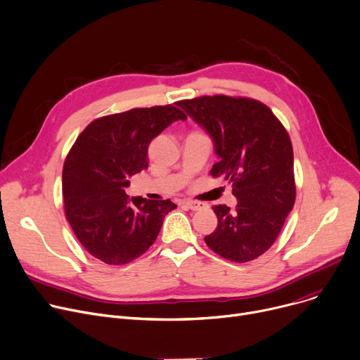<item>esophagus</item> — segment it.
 I'll use <instances>...</instances> for the list:
<instances>
[{"label":"esophagus","instance_id":"esophagus-1","mask_svg":"<svg viewBox=\"0 0 360 360\" xmlns=\"http://www.w3.org/2000/svg\"><path fill=\"white\" fill-rule=\"evenodd\" d=\"M181 204L185 205V207H188L189 210H194V211L201 210V208L204 207V204H201V202H198V201H193V200H184V201H181Z\"/></svg>","mask_w":360,"mask_h":360}]
</instances>
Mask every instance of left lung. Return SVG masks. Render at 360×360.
<instances>
[{"instance_id": "left-lung-1", "label": "left lung", "mask_w": 360, "mask_h": 360, "mask_svg": "<svg viewBox=\"0 0 360 360\" xmlns=\"http://www.w3.org/2000/svg\"><path fill=\"white\" fill-rule=\"evenodd\" d=\"M214 140L220 160L212 178L233 185L237 205H214L219 224L205 236L221 257L245 263L276 240L295 202L294 152L288 131L263 103L246 97L205 95L178 103Z\"/></svg>"}]
</instances>
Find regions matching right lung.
I'll list each match as a JSON object with an SVG mask.
<instances>
[{"instance_id":"add662e5","label":"right lung","mask_w":360,"mask_h":360,"mask_svg":"<svg viewBox=\"0 0 360 360\" xmlns=\"http://www.w3.org/2000/svg\"><path fill=\"white\" fill-rule=\"evenodd\" d=\"M178 105V103H175ZM176 120L174 104L95 118L70 148L62 172L65 215L79 243L107 265H126L156 240L171 200H129V178L148 167V148Z\"/></svg>"}]
</instances>
